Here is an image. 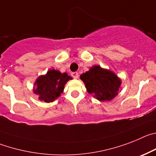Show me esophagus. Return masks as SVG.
<instances>
[{
	"instance_id": "obj_1",
	"label": "esophagus",
	"mask_w": 156,
	"mask_h": 156,
	"mask_svg": "<svg viewBox=\"0 0 156 156\" xmlns=\"http://www.w3.org/2000/svg\"><path fill=\"white\" fill-rule=\"evenodd\" d=\"M71 76L73 77L74 78H78V72H72L71 73Z\"/></svg>"
}]
</instances>
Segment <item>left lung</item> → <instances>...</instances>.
<instances>
[{
    "label": "left lung",
    "instance_id": "8db88e82",
    "mask_svg": "<svg viewBox=\"0 0 156 156\" xmlns=\"http://www.w3.org/2000/svg\"><path fill=\"white\" fill-rule=\"evenodd\" d=\"M88 93L99 101L111 100L118 94L120 79L114 73L95 65L80 76Z\"/></svg>",
    "mask_w": 156,
    "mask_h": 156
}]
</instances>
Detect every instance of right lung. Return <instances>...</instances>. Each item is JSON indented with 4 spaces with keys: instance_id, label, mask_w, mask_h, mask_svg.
Instances as JSON below:
<instances>
[{
    "instance_id": "1",
    "label": "right lung",
    "mask_w": 156,
    "mask_h": 156,
    "mask_svg": "<svg viewBox=\"0 0 156 156\" xmlns=\"http://www.w3.org/2000/svg\"><path fill=\"white\" fill-rule=\"evenodd\" d=\"M67 73L50 70L46 75L40 76L35 83L34 92L39 95V99L47 102H53L60 96L64 90V85L71 79Z\"/></svg>"
}]
</instances>
